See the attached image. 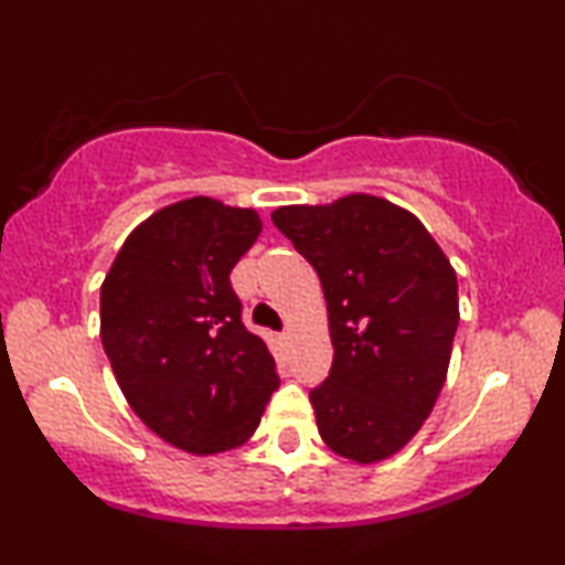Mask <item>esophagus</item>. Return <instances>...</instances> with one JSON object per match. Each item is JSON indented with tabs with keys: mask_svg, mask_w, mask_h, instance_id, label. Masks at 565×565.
<instances>
[{
	"mask_svg": "<svg viewBox=\"0 0 565 565\" xmlns=\"http://www.w3.org/2000/svg\"><path fill=\"white\" fill-rule=\"evenodd\" d=\"M289 340H291V332H289V329H284V332L278 334V342H284V345H289Z\"/></svg>",
	"mask_w": 565,
	"mask_h": 565,
	"instance_id": "obj_1",
	"label": "esophagus"
}]
</instances>
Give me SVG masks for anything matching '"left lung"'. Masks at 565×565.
<instances>
[{
  "label": "left lung",
  "instance_id": "left-lung-1",
  "mask_svg": "<svg viewBox=\"0 0 565 565\" xmlns=\"http://www.w3.org/2000/svg\"><path fill=\"white\" fill-rule=\"evenodd\" d=\"M270 217L327 297L332 372L310 391L323 444L350 462H382L417 436L446 382L457 274L412 212L372 193Z\"/></svg>",
  "mask_w": 565,
  "mask_h": 565
}]
</instances>
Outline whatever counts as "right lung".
Returning <instances> with one entry per match:
<instances>
[{
  "mask_svg": "<svg viewBox=\"0 0 565 565\" xmlns=\"http://www.w3.org/2000/svg\"><path fill=\"white\" fill-rule=\"evenodd\" d=\"M260 231L255 210L210 196L174 201L129 233L100 287L114 377L174 449H238L278 387L274 355L242 323L228 278Z\"/></svg>",
  "mask_w": 565,
  "mask_h": 565,
  "instance_id": "right-lung-1",
  "label": "right lung"
}]
</instances>
